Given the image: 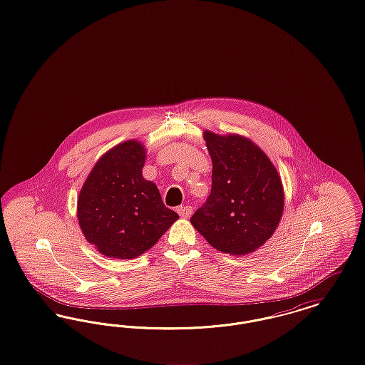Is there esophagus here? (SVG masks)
I'll list each match as a JSON object with an SVG mask.
<instances>
[{
	"label": "esophagus",
	"mask_w": 365,
	"mask_h": 365,
	"mask_svg": "<svg viewBox=\"0 0 365 365\" xmlns=\"http://www.w3.org/2000/svg\"><path fill=\"white\" fill-rule=\"evenodd\" d=\"M176 210H178L179 216L183 217V219H189L191 213H192V208H191L190 205H180Z\"/></svg>",
	"instance_id": "obj_1"
}]
</instances>
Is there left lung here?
I'll return each instance as SVG.
<instances>
[{
    "label": "left lung",
    "instance_id": "left-lung-1",
    "mask_svg": "<svg viewBox=\"0 0 365 365\" xmlns=\"http://www.w3.org/2000/svg\"><path fill=\"white\" fill-rule=\"evenodd\" d=\"M212 189L191 225L219 252L253 253L275 232L284 209L282 179L269 157L240 134L204 131Z\"/></svg>",
    "mask_w": 365,
    "mask_h": 365
}]
</instances>
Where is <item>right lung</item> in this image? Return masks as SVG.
I'll return each instance as SVG.
<instances>
[{
    "instance_id": "1",
    "label": "right lung",
    "mask_w": 365,
    "mask_h": 365,
    "mask_svg": "<svg viewBox=\"0 0 365 365\" xmlns=\"http://www.w3.org/2000/svg\"><path fill=\"white\" fill-rule=\"evenodd\" d=\"M146 148L137 139L113 146L86 178L76 216L86 241L105 257L130 260L153 247L179 219L142 168Z\"/></svg>"
}]
</instances>
